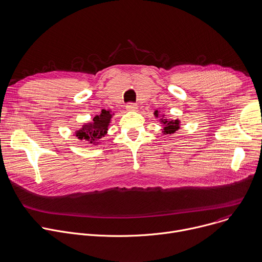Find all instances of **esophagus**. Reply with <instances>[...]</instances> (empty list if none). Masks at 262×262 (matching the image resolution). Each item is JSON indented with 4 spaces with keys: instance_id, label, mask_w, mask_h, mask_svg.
<instances>
[{
    "instance_id": "34e87169",
    "label": "esophagus",
    "mask_w": 262,
    "mask_h": 262,
    "mask_svg": "<svg viewBox=\"0 0 262 262\" xmlns=\"http://www.w3.org/2000/svg\"><path fill=\"white\" fill-rule=\"evenodd\" d=\"M126 108H127L128 111H136V110H137V105H136L135 103H132V102H130V103H128V104H127Z\"/></svg>"
}]
</instances>
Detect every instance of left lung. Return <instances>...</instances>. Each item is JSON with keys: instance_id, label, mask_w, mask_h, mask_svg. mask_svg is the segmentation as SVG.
<instances>
[{"instance_id": "left-lung-1", "label": "left lung", "mask_w": 262, "mask_h": 262, "mask_svg": "<svg viewBox=\"0 0 262 262\" xmlns=\"http://www.w3.org/2000/svg\"><path fill=\"white\" fill-rule=\"evenodd\" d=\"M155 116L156 117H158V111H156L155 112ZM162 122L164 123V124H166L165 125V127H164V133H166V134H171V133H174V131H177L180 127H179V121L178 120H176V121H170V122H164L163 120H162Z\"/></svg>"}]
</instances>
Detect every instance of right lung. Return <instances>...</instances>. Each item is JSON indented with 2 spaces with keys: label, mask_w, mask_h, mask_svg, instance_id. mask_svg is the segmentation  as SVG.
<instances>
[{
  "label": "right lung",
  "mask_w": 262,
  "mask_h": 262,
  "mask_svg": "<svg viewBox=\"0 0 262 262\" xmlns=\"http://www.w3.org/2000/svg\"><path fill=\"white\" fill-rule=\"evenodd\" d=\"M111 119L112 115L110 112L102 111L100 116H96L94 118V122L92 124L84 125L80 130H78L76 132V136L81 140H89L90 143H98L99 139L106 134Z\"/></svg>",
  "instance_id": "add662e5"
}]
</instances>
